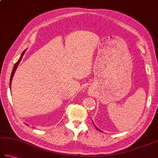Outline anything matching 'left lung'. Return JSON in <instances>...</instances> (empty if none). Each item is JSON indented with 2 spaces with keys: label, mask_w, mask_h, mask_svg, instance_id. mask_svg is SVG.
<instances>
[{
  "label": "left lung",
  "mask_w": 158,
  "mask_h": 158,
  "mask_svg": "<svg viewBox=\"0 0 158 158\" xmlns=\"http://www.w3.org/2000/svg\"><path fill=\"white\" fill-rule=\"evenodd\" d=\"M94 126H95V125H94ZM95 127H96V128H97V129H98V130H99V129H98V128H97V127H96V126H95ZM99 131H100V130H99Z\"/></svg>",
  "instance_id": "left-lung-1"
}]
</instances>
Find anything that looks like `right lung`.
Returning a JSON list of instances; mask_svg holds the SVG:
<instances>
[{
  "mask_svg": "<svg viewBox=\"0 0 158 158\" xmlns=\"http://www.w3.org/2000/svg\"><path fill=\"white\" fill-rule=\"evenodd\" d=\"M24 53V51L23 52V53H22V55H21V56H20V59H19V60H18V61L17 62L15 63V64L14 65V69H13V70H12V73H11V77H10V83H9V85H10V87H11V81H12V78H13V77H14V74L15 73V70H16V68L18 67V64L20 63V60H21L22 57H23Z\"/></svg>",
  "mask_w": 158,
  "mask_h": 158,
  "instance_id": "add662e5",
  "label": "right lung"
}]
</instances>
